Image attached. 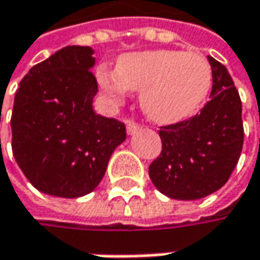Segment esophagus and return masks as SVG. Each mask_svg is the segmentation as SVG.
Returning a JSON list of instances; mask_svg holds the SVG:
<instances>
[{
    "mask_svg": "<svg viewBox=\"0 0 260 260\" xmlns=\"http://www.w3.org/2000/svg\"><path fill=\"white\" fill-rule=\"evenodd\" d=\"M140 128H142V127L137 123H135V121H128V123H127V133H128V135H135V133H137Z\"/></svg>",
    "mask_w": 260,
    "mask_h": 260,
    "instance_id": "esophagus-1",
    "label": "esophagus"
}]
</instances>
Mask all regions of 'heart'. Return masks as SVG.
I'll use <instances>...</instances> for the list:
<instances>
[{"label":"heart","mask_w":260,"mask_h":260,"mask_svg":"<svg viewBox=\"0 0 260 260\" xmlns=\"http://www.w3.org/2000/svg\"><path fill=\"white\" fill-rule=\"evenodd\" d=\"M98 83L114 104L127 90L142 92L140 102L155 123L174 124L190 118L202 107L212 86L208 59L198 52L173 49L142 51L121 55L115 73L99 67Z\"/></svg>","instance_id":"b5f03b06"}]
</instances>
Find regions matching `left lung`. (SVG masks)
<instances>
[{
    "instance_id": "obj_1",
    "label": "left lung",
    "mask_w": 260,
    "mask_h": 260,
    "mask_svg": "<svg viewBox=\"0 0 260 260\" xmlns=\"http://www.w3.org/2000/svg\"><path fill=\"white\" fill-rule=\"evenodd\" d=\"M212 69L211 101L194 117L159 130L162 150L149 177L162 194L196 201L222 187L240 158L243 120L240 95L227 69L208 57Z\"/></svg>"
}]
</instances>
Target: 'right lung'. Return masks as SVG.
<instances>
[{
  "instance_id": "add662e5",
  "label": "right lung",
  "mask_w": 260,
  "mask_h": 260,
  "mask_svg": "<svg viewBox=\"0 0 260 260\" xmlns=\"http://www.w3.org/2000/svg\"><path fill=\"white\" fill-rule=\"evenodd\" d=\"M93 49L66 46L33 66L20 82L11 114V148L39 191L80 198L93 191L125 125L95 114Z\"/></svg>"
}]
</instances>
